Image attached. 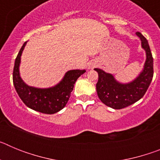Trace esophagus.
<instances>
[{
  "mask_svg": "<svg viewBox=\"0 0 160 160\" xmlns=\"http://www.w3.org/2000/svg\"><path fill=\"white\" fill-rule=\"evenodd\" d=\"M95 64L96 63H90V64H89V69H90V68H93V67H94V66H95Z\"/></svg>",
  "mask_w": 160,
  "mask_h": 160,
  "instance_id": "1",
  "label": "esophagus"
}]
</instances>
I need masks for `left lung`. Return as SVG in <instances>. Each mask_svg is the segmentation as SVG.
Masks as SVG:
<instances>
[{
    "label": "left lung",
    "mask_w": 160,
    "mask_h": 160,
    "mask_svg": "<svg viewBox=\"0 0 160 160\" xmlns=\"http://www.w3.org/2000/svg\"><path fill=\"white\" fill-rule=\"evenodd\" d=\"M136 35L141 41V46L146 52V61L143 69L133 81L122 83L117 81L114 75L104 70L95 68L98 80L96 90L99 99L107 107L113 109H122L142 98L149 87L153 78V58L148 40L141 32Z\"/></svg>",
    "instance_id": "8db88e82"
}]
</instances>
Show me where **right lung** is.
<instances>
[{
	"label": "right lung",
	"instance_id": "add662e5",
	"mask_svg": "<svg viewBox=\"0 0 160 160\" xmlns=\"http://www.w3.org/2000/svg\"><path fill=\"white\" fill-rule=\"evenodd\" d=\"M26 43L21 48L14 63L12 73L14 87L20 98L28 107L43 114H55L66 107L77 79L86 70H69L57 85L49 88L28 86L21 78L19 70L21 57Z\"/></svg>",
	"mask_w": 160,
	"mask_h": 160
}]
</instances>
